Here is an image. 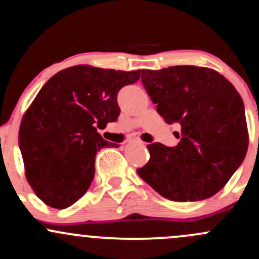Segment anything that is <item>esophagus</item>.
Masks as SVG:
<instances>
[{"instance_id":"esophagus-1","label":"esophagus","mask_w":259,"mask_h":259,"mask_svg":"<svg viewBox=\"0 0 259 259\" xmlns=\"http://www.w3.org/2000/svg\"><path fill=\"white\" fill-rule=\"evenodd\" d=\"M133 142H138V140H133Z\"/></svg>"}]
</instances>
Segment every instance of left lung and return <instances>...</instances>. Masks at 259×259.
<instances>
[{
	"instance_id": "8db88e82",
	"label": "left lung",
	"mask_w": 259,
	"mask_h": 259,
	"mask_svg": "<svg viewBox=\"0 0 259 259\" xmlns=\"http://www.w3.org/2000/svg\"><path fill=\"white\" fill-rule=\"evenodd\" d=\"M142 84L157 112L182 127L175 147L147 146L151 159L137 173L173 201H200L219 193L240 168L248 148L242 97L208 68L178 65L142 70Z\"/></svg>"
}]
</instances>
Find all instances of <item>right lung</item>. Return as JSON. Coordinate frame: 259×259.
<instances>
[{
	"instance_id": "1",
	"label": "right lung",
	"mask_w": 259,
	"mask_h": 259,
	"mask_svg": "<svg viewBox=\"0 0 259 259\" xmlns=\"http://www.w3.org/2000/svg\"><path fill=\"white\" fill-rule=\"evenodd\" d=\"M141 70L77 65L52 76L22 119L18 143L27 180L48 206L66 208L90 188L96 153L108 143L97 132L117 121V94Z\"/></svg>"
}]
</instances>
